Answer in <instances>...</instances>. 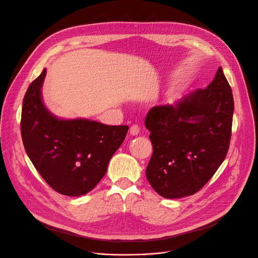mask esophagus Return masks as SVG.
<instances>
[{"label":"esophagus","mask_w":258,"mask_h":258,"mask_svg":"<svg viewBox=\"0 0 258 258\" xmlns=\"http://www.w3.org/2000/svg\"><path fill=\"white\" fill-rule=\"evenodd\" d=\"M130 133H131V135H133V136L138 135V134L140 133V126H139L138 124H133V125L131 126V128H130Z\"/></svg>","instance_id":"esophagus-1"}]
</instances>
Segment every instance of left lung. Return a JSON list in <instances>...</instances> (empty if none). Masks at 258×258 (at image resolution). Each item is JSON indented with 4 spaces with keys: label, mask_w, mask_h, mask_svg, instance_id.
<instances>
[{
    "label": "left lung",
    "mask_w": 258,
    "mask_h": 258,
    "mask_svg": "<svg viewBox=\"0 0 258 258\" xmlns=\"http://www.w3.org/2000/svg\"><path fill=\"white\" fill-rule=\"evenodd\" d=\"M232 114V91L221 67L208 87L197 89L175 107L149 110L145 125L153 153L146 177L159 196L195 195L213 177L229 148Z\"/></svg>",
    "instance_id": "obj_1"
}]
</instances>
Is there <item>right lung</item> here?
<instances>
[{"mask_svg": "<svg viewBox=\"0 0 258 258\" xmlns=\"http://www.w3.org/2000/svg\"><path fill=\"white\" fill-rule=\"evenodd\" d=\"M45 75L44 69L23 98L20 121L23 146L36 170L53 190L79 197L95 188L104 177L128 126L87 119H57L42 103Z\"/></svg>", "mask_w": 258, "mask_h": 258, "instance_id": "right-lung-1", "label": "right lung"}]
</instances>
